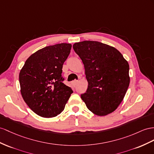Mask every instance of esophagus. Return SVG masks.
Masks as SVG:
<instances>
[{"instance_id":"esophagus-1","label":"esophagus","mask_w":154,"mask_h":154,"mask_svg":"<svg viewBox=\"0 0 154 154\" xmlns=\"http://www.w3.org/2000/svg\"><path fill=\"white\" fill-rule=\"evenodd\" d=\"M78 82H79L78 81H73L72 82V85H73V86H76V85H77Z\"/></svg>"}]
</instances>
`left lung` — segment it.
Returning <instances> with one entry per match:
<instances>
[{"label":"left lung","instance_id":"1","mask_svg":"<svg viewBox=\"0 0 154 154\" xmlns=\"http://www.w3.org/2000/svg\"><path fill=\"white\" fill-rule=\"evenodd\" d=\"M82 60L88 88L81 95L86 107L97 116H105L119 106L129 85V66L115 47L96 41L74 43Z\"/></svg>","mask_w":154,"mask_h":154}]
</instances>
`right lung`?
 Segmentation results:
<instances>
[{
    "mask_svg": "<svg viewBox=\"0 0 154 154\" xmlns=\"http://www.w3.org/2000/svg\"><path fill=\"white\" fill-rule=\"evenodd\" d=\"M71 49L72 45L66 43L45 47L31 55L20 71L22 97L39 116L51 118L60 114L73 92L62 76Z\"/></svg>",
    "mask_w": 154,
    "mask_h": 154,
    "instance_id": "obj_1",
    "label": "right lung"
}]
</instances>
